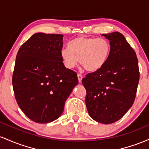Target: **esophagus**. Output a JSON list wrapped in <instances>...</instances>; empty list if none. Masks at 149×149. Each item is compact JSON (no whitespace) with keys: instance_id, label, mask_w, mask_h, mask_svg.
<instances>
[{"instance_id":"esophagus-1","label":"esophagus","mask_w":149,"mask_h":149,"mask_svg":"<svg viewBox=\"0 0 149 149\" xmlns=\"http://www.w3.org/2000/svg\"><path fill=\"white\" fill-rule=\"evenodd\" d=\"M77 77H78V80H79V82H81V79H82L83 77L81 74H77Z\"/></svg>"}]
</instances>
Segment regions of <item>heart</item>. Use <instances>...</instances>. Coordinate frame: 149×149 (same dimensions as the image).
<instances>
[{"label":"heart","instance_id":"1","mask_svg":"<svg viewBox=\"0 0 149 149\" xmlns=\"http://www.w3.org/2000/svg\"><path fill=\"white\" fill-rule=\"evenodd\" d=\"M110 51L111 44L106 38L80 36L70 41L68 48H63L61 56L67 68H74L79 59L85 70L94 72L104 65Z\"/></svg>","mask_w":149,"mask_h":149}]
</instances>
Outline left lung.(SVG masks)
I'll list each match as a JSON object with an SVG mask.
<instances>
[{
	"instance_id": "obj_1",
	"label": "left lung",
	"mask_w": 149,
	"mask_h": 149,
	"mask_svg": "<svg viewBox=\"0 0 149 149\" xmlns=\"http://www.w3.org/2000/svg\"><path fill=\"white\" fill-rule=\"evenodd\" d=\"M103 35L110 41L109 56L101 69L83 78L82 84L91 118L111 124L123 118L133 105L139 69L136 53L123 34L115 31Z\"/></svg>"
}]
</instances>
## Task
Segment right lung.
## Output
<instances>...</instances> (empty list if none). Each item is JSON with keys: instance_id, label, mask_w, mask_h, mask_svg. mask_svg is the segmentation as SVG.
<instances>
[{"instance_id": "obj_1", "label": "right lung", "mask_w": 149, "mask_h": 149, "mask_svg": "<svg viewBox=\"0 0 149 149\" xmlns=\"http://www.w3.org/2000/svg\"><path fill=\"white\" fill-rule=\"evenodd\" d=\"M62 34L36 33L19 48L13 74L18 106L30 120L48 123L58 119L78 84L77 74L65 67Z\"/></svg>"}]
</instances>
